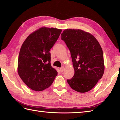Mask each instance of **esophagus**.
<instances>
[{
  "label": "esophagus",
  "instance_id": "34e87169",
  "mask_svg": "<svg viewBox=\"0 0 120 120\" xmlns=\"http://www.w3.org/2000/svg\"><path fill=\"white\" fill-rule=\"evenodd\" d=\"M60 70L61 72L64 71V67H63V66L61 67L60 68Z\"/></svg>",
  "mask_w": 120,
  "mask_h": 120
}]
</instances>
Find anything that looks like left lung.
<instances>
[{
    "label": "left lung",
    "instance_id": "left-lung-1",
    "mask_svg": "<svg viewBox=\"0 0 120 120\" xmlns=\"http://www.w3.org/2000/svg\"><path fill=\"white\" fill-rule=\"evenodd\" d=\"M61 35L70 50L75 70L74 76L67 82L77 92H88L104 74L102 49L94 36L82 30L67 29Z\"/></svg>",
    "mask_w": 120,
    "mask_h": 120
}]
</instances>
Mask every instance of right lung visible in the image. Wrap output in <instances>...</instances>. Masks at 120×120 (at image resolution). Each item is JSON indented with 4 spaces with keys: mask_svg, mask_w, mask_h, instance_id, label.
Instances as JSON below:
<instances>
[{
    "mask_svg": "<svg viewBox=\"0 0 120 120\" xmlns=\"http://www.w3.org/2000/svg\"><path fill=\"white\" fill-rule=\"evenodd\" d=\"M62 30L43 27L30 34L20 50L17 71L23 82L32 90L42 91L53 82L58 72L51 65L50 49Z\"/></svg>",
    "mask_w": 120,
    "mask_h": 120,
    "instance_id": "1",
    "label": "right lung"
}]
</instances>
